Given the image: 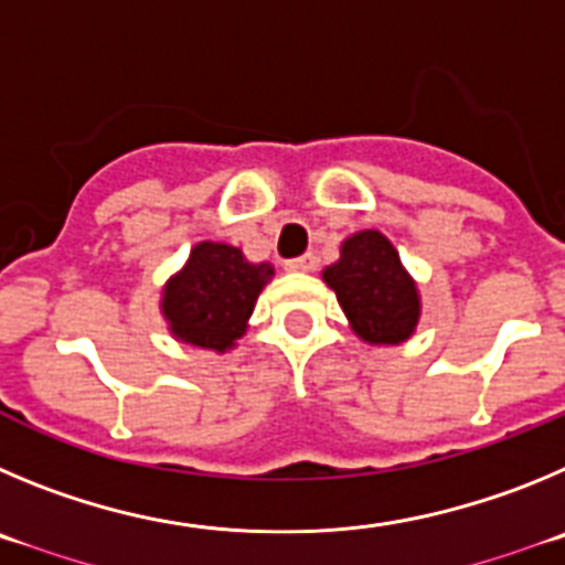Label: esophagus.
<instances>
[{"label": "esophagus", "mask_w": 565, "mask_h": 565, "mask_svg": "<svg viewBox=\"0 0 565 565\" xmlns=\"http://www.w3.org/2000/svg\"><path fill=\"white\" fill-rule=\"evenodd\" d=\"M315 267H318V258H315L312 253H307V256H301V258H289V262H284V270L287 273H312Z\"/></svg>", "instance_id": "esophagus-1"}]
</instances>
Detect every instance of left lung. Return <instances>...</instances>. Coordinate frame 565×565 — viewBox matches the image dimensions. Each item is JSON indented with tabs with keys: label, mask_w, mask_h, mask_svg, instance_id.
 Listing matches in <instances>:
<instances>
[{
	"label": "left lung",
	"mask_w": 565,
	"mask_h": 565,
	"mask_svg": "<svg viewBox=\"0 0 565 565\" xmlns=\"http://www.w3.org/2000/svg\"><path fill=\"white\" fill-rule=\"evenodd\" d=\"M334 289L352 332L369 345H399L422 318L419 287L380 231H358L340 245V258L320 273Z\"/></svg>",
	"instance_id": "8db88e82"
}]
</instances>
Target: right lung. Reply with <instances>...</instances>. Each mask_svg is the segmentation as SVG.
Wrapping results in <instances>:
<instances>
[{"label": "right lung", "mask_w": 565, "mask_h": 565, "mask_svg": "<svg viewBox=\"0 0 565 565\" xmlns=\"http://www.w3.org/2000/svg\"><path fill=\"white\" fill-rule=\"evenodd\" d=\"M270 262L253 264L225 242H200L160 292L171 338L207 352H231L247 332L258 295L273 281Z\"/></svg>", "instance_id": "add662e5"}]
</instances>
